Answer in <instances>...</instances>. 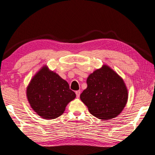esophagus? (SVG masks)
I'll use <instances>...</instances> for the list:
<instances>
[{
  "instance_id": "1",
  "label": "esophagus",
  "mask_w": 155,
  "mask_h": 155,
  "mask_svg": "<svg viewBox=\"0 0 155 155\" xmlns=\"http://www.w3.org/2000/svg\"><path fill=\"white\" fill-rule=\"evenodd\" d=\"M80 94H81V91H76V94L77 97H79V96H80Z\"/></svg>"
}]
</instances>
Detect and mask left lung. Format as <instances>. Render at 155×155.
<instances>
[{"mask_svg": "<svg viewBox=\"0 0 155 155\" xmlns=\"http://www.w3.org/2000/svg\"><path fill=\"white\" fill-rule=\"evenodd\" d=\"M87 88L80 99L90 113L101 120L114 118L121 113L128 100V91L119 75L107 65L89 75Z\"/></svg>", "mask_w": 155, "mask_h": 155, "instance_id": "left-lung-1", "label": "left lung"}]
</instances>
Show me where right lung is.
I'll return each mask as SVG.
<instances>
[{
    "label": "right lung",
    "instance_id": "obj_1",
    "mask_svg": "<svg viewBox=\"0 0 155 155\" xmlns=\"http://www.w3.org/2000/svg\"><path fill=\"white\" fill-rule=\"evenodd\" d=\"M26 96L37 114L45 120H52L63 114L76 94L66 81L45 65L31 79Z\"/></svg>",
    "mask_w": 155,
    "mask_h": 155
}]
</instances>
